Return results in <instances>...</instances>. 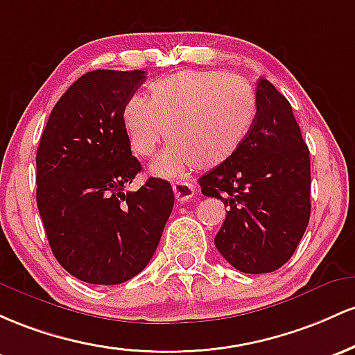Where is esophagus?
<instances>
[{"label":"esophagus","mask_w":355,"mask_h":355,"mask_svg":"<svg viewBox=\"0 0 355 355\" xmlns=\"http://www.w3.org/2000/svg\"><path fill=\"white\" fill-rule=\"evenodd\" d=\"M173 191L178 201H189L196 193V188L188 181H176L173 182Z\"/></svg>","instance_id":"34e87169"}]
</instances>
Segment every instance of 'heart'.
Here are the masks:
<instances>
[{
  "label": "heart",
  "instance_id": "obj_1",
  "mask_svg": "<svg viewBox=\"0 0 355 355\" xmlns=\"http://www.w3.org/2000/svg\"><path fill=\"white\" fill-rule=\"evenodd\" d=\"M257 95L248 82L223 71L186 70L153 82L147 98L130 97L122 129L139 157H150L166 137L169 147L150 166L153 174L176 178L189 167L225 164L248 137Z\"/></svg>",
  "mask_w": 355,
  "mask_h": 355
}]
</instances>
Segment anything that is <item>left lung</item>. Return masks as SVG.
I'll return each mask as SVG.
<instances>
[{"label": "left lung", "mask_w": 355, "mask_h": 355, "mask_svg": "<svg viewBox=\"0 0 355 355\" xmlns=\"http://www.w3.org/2000/svg\"><path fill=\"white\" fill-rule=\"evenodd\" d=\"M198 182L228 209L214 245L231 266L270 273L292 258L310 220V153L292 105L266 78L246 141Z\"/></svg>", "instance_id": "obj_1"}]
</instances>
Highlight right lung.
I'll list each match as a JSON object with an SVG mask.
<instances>
[{
	"label": "right lung",
	"mask_w": 355,
	"mask_h": 355,
	"mask_svg": "<svg viewBox=\"0 0 355 355\" xmlns=\"http://www.w3.org/2000/svg\"><path fill=\"white\" fill-rule=\"evenodd\" d=\"M144 70L82 75L51 110L37 150V205L58 263L78 280L119 285L146 268L174 206L164 179L141 173L122 129Z\"/></svg>",
	"instance_id": "add662e5"
}]
</instances>
